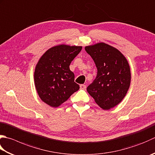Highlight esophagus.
<instances>
[{"label":"esophagus","instance_id":"1","mask_svg":"<svg viewBox=\"0 0 155 155\" xmlns=\"http://www.w3.org/2000/svg\"><path fill=\"white\" fill-rule=\"evenodd\" d=\"M80 89H82V90H85L86 89V85H84V84H81Z\"/></svg>","mask_w":155,"mask_h":155}]
</instances>
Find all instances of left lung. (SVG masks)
<instances>
[{"label":"left lung","instance_id":"1","mask_svg":"<svg viewBox=\"0 0 155 155\" xmlns=\"http://www.w3.org/2000/svg\"><path fill=\"white\" fill-rule=\"evenodd\" d=\"M84 49L97 69L87 92L100 107L110 110L122 101L129 89L131 73L128 60L116 48L103 42Z\"/></svg>","mask_w":155,"mask_h":155}]
</instances>
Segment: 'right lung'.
Returning <instances> with one entry per match:
<instances>
[{"mask_svg":"<svg viewBox=\"0 0 155 155\" xmlns=\"http://www.w3.org/2000/svg\"><path fill=\"white\" fill-rule=\"evenodd\" d=\"M82 50V46L59 45L43 54L35 66V86L40 99L52 107L65 102L79 85L69 66Z\"/></svg>","mask_w":155,"mask_h":155,"instance_id":"1","label":"right lung"}]
</instances>
